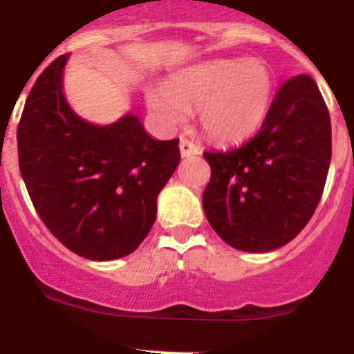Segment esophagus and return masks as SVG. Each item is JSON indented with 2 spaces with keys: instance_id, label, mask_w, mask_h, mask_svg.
<instances>
[{
  "instance_id": "1",
  "label": "esophagus",
  "mask_w": 354,
  "mask_h": 354,
  "mask_svg": "<svg viewBox=\"0 0 354 354\" xmlns=\"http://www.w3.org/2000/svg\"><path fill=\"white\" fill-rule=\"evenodd\" d=\"M180 153H182V156L185 158V156H191V154L200 153V147H198L194 142L187 140V138H182V140H180Z\"/></svg>"
}]
</instances>
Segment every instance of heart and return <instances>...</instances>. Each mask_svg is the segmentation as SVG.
Returning a JSON list of instances; mask_svg holds the SVG:
<instances>
[{
    "instance_id": "b5f03b06",
    "label": "heart",
    "mask_w": 354,
    "mask_h": 354,
    "mask_svg": "<svg viewBox=\"0 0 354 354\" xmlns=\"http://www.w3.org/2000/svg\"><path fill=\"white\" fill-rule=\"evenodd\" d=\"M275 81L270 68L248 59H216L185 68L171 77L165 90L151 91L149 108L169 127L185 124L198 108L205 135L216 142H241L264 122Z\"/></svg>"
}]
</instances>
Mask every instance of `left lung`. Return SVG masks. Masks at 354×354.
<instances>
[{"instance_id": "1", "label": "left lung", "mask_w": 354, "mask_h": 354, "mask_svg": "<svg viewBox=\"0 0 354 354\" xmlns=\"http://www.w3.org/2000/svg\"><path fill=\"white\" fill-rule=\"evenodd\" d=\"M203 156L212 172L203 210L223 241L245 252L290 243L313 216L331 162V120L317 82L292 77L252 140Z\"/></svg>"}]
</instances>
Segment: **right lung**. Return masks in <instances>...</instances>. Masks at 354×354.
<instances>
[{"label":"right lung","mask_w":354,"mask_h":354,"mask_svg":"<svg viewBox=\"0 0 354 354\" xmlns=\"http://www.w3.org/2000/svg\"><path fill=\"white\" fill-rule=\"evenodd\" d=\"M61 55L28 93L17 156L39 218L68 250L91 261L129 255L156 219V198L180 163L178 138L154 140L135 115L93 126L62 95Z\"/></svg>","instance_id":"right-lung-1"}]
</instances>
